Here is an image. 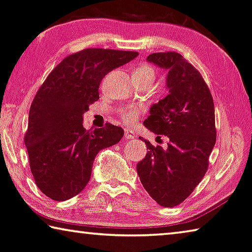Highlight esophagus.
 Listing matches in <instances>:
<instances>
[{
    "label": "esophagus",
    "mask_w": 252,
    "mask_h": 252,
    "mask_svg": "<svg viewBox=\"0 0 252 252\" xmlns=\"http://www.w3.org/2000/svg\"><path fill=\"white\" fill-rule=\"evenodd\" d=\"M134 138V134H133V132H131L130 130H127V129H126L125 130V139H133Z\"/></svg>",
    "instance_id": "esophagus-1"
}]
</instances>
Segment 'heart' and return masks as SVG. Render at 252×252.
I'll return each mask as SVG.
<instances>
[{
    "label": "heart",
    "instance_id": "1",
    "mask_svg": "<svg viewBox=\"0 0 252 252\" xmlns=\"http://www.w3.org/2000/svg\"><path fill=\"white\" fill-rule=\"evenodd\" d=\"M133 74H147V76H155V72H154V69L152 66H149L147 64H142L138 67V69L134 70ZM122 115H123V120L126 123H133L134 121H137L138 119V112L133 111V110H126L122 111Z\"/></svg>",
    "mask_w": 252,
    "mask_h": 252
}]
</instances>
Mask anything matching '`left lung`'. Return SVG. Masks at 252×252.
<instances>
[{"label": "left lung", "mask_w": 252, "mask_h": 252, "mask_svg": "<svg viewBox=\"0 0 252 252\" xmlns=\"http://www.w3.org/2000/svg\"><path fill=\"white\" fill-rule=\"evenodd\" d=\"M167 70V96L153 104L144 126L170 139L167 148L154 147L137 164L142 186L157 204L174 207L190 196L207 171L216 142L215 107L209 89L194 67L175 52L153 53L147 58Z\"/></svg>", "instance_id": "8db88e82"}]
</instances>
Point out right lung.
I'll use <instances>...</instances> for the list:
<instances>
[{
    "instance_id": "add662e5",
    "label": "right lung",
    "mask_w": 252,
    "mask_h": 252,
    "mask_svg": "<svg viewBox=\"0 0 252 252\" xmlns=\"http://www.w3.org/2000/svg\"><path fill=\"white\" fill-rule=\"evenodd\" d=\"M137 52L87 48L69 55L40 86L29 111L25 145L30 170L45 196L64 201L87 186L99 150L121 140L123 129L107 123L93 131L82 126L89 105L99 98L100 81Z\"/></svg>"
}]
</instances>
